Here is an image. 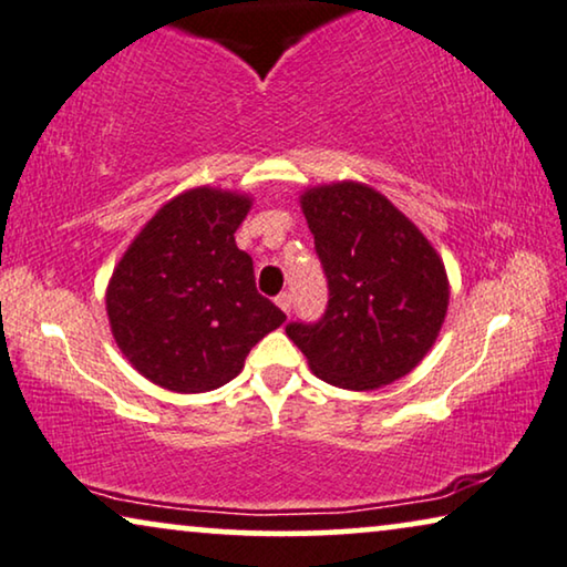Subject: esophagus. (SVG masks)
<instances>
[{
	"label": "esophagus",
	"mask_w": 567,
	"mask_h": 567,
	"mask_svg": "<svg viewBox=\"0 0 567 567\" xmlns=\"http://www.w3.org/2000/svg\"><path fill=\"white\" fill-rule=\"evenodd\" d=\"M275 303H277L279 308H282L285 313H290V308H292V296H290L288 290H285V292H279V296L275 298Z\"/></svg>",
	"instance_id": "1"
}]
</instances>
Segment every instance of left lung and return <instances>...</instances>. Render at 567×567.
I'll list each match as a JSON object with an SVG mask.
<instances>
[{"label":"left lung","instance_id":"obj_1","mask_svg":"<svg viewBox=\"0 0 567 567\" xmlns=\"http://www.w3.org/2000/svg\"><path fill=\"white\" fill-rule=\"evenodd\" d=\"M300 207L329 306L316 323L292 321L285 331L331 386L368 391L399 381L425 358L446 319L441 256L410 217L358 181L308 188Z\"/></svg>","mask_w":567,"mask_h":567}]
</instances>
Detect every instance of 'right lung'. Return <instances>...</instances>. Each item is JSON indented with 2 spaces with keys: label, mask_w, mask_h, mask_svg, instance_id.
<instances>
[{
  "label": "right lung",
  "mask_w": 567,
  "mask_h": 567,
  "mask_svg": "<svg viewBox=\"0 0 567 567\" xmlns=\"http://www.w3.org/2000/svg\"><path fill=\"white\" fill-rule=\"evenodd\" d=\"M246 194L188 188L140 230L105 290L118 350L157 386L220 389L285 313L256 292L254 261L236 246Z\"/></svg>",
  "instance_id": "add662e5"
}]
</instances>
